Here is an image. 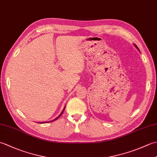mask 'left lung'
Wrapping results in <instances>:
<instances>
[{"label": "left lung", "instance_id": "left-lung-1", "mask_svg": "<svg viewBox=\"0 0 157 157\" xmlns=\"http://www.w3.org/2000/svg\"><path fill=\"white\" fill-rule=\"evenodd\" d=\"M135 46H136V48H138V47H137V46H136V45H135Z\"/></svg>", "mask_w": 157, "mask_h": 157}]
</instances>
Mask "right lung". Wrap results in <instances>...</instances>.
Listing matches in <instances>:
<instances>
[{"label":"right lung","mask_w":157,"mask_h":157,"mask_svg":"<svg viewBox=\"0 0 157 157\" xmlns=\"http://www.w3.org/2000/svg\"><path fill=\"white\" fill-rule=\"evenodd\" d=\"M65 107H64V109H63V111L61 112V114H60L58 117H56V118H55V119H53V120H52V121H48V122H51V121H55V120H56V119H58L59 117H61V115L63 114V111H64V110H65ZM43 123V122H42ZM45 123V122H44ZM46 123H47V122H46Z\"/></svg>","instance_id":"add662e5"}]
</instances>
